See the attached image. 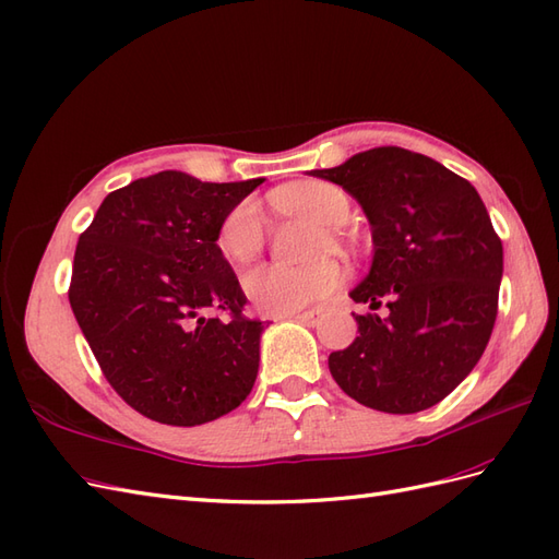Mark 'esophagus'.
Wrapping results in <instances>:
<instances>
[{
	"label": "esophagus",
	"mask_w": 559,
	"mask_h": 559,
	"mask_svg": "<svg viewBox=\"0 0 559 559\" xmlns=\"http://www.w3.org/2000/svg\"><path fill=\"white\" fill-rule=\"evenodd\" d=\"M294 320H296V322H304V324H308V326H314L317 322L322 320V310H306V312H298V314H294Z\"/></svg>",
	"instance_id": "obj_1"
}]
</instances>
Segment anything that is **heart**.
<instances>
[{
    "label": "heart",
    "instance_id": "b5f03b06",
    "mask_svg": "<svg viewBox=\"0 0 559 559\" xmlns=\"http://www.w3.org/2000/svg\"><path fill=\"white\" fill-rule=\"evenodd\" d=\"M273 200L286 214L308 216L320 225H341L350 211L345 192L331 183H322V180L294 183L280 190ZM324 237L329 247H338V237L334 233H326ZM216 245L225 259L235 263L255 259L265 245V218L261 206L253 200L235 204L218 225ZM320 249H324V242ZM341 280L343 273L338 263L322 259L298 267L277 263L253 267L242 277V286L255 310L263 314L286 317L334 294Z\"/></svg>",
    "mask_w": 559,
    "mask_h": 559
}]
</instances>
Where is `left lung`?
I'll return each mask as SVG.
<instances>
[{
	"mask_svg": "<svg viewBox=\"0 0 559 559\" xmlns=\"http://www.w3.org/2000/svg\"><path fill=\"white\" fill-rule=\"evenodd\" d=\"M331 180L365 209L369 275L355 304L357 338L329 355L345 395L385 414H416L442 402L485 353L499 310L503 245L477 190L426 155L385 145L365 150Z\"/></svg>",
	"mask_w": 559,
	"mask_h": 559,
	"instance_id": "left-lung-1",
	"label": "left lung"
}]
</instances>
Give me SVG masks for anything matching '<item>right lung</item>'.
<instances>
[{
    "label": "right lung",
    "mask_w": 559,
    "mask_h": 559,
    "mask_svg": "<svg viewBox=\"0 0 559 559\" xmlns=\"http://www.w3.org/2000/svg\"><path fill=\"white\" fill-rule=\"evenodd\" d=\"M261 183L159 171L110 192L80 235L72 312L117 395L157 424H209L253 388L263 322L216 233Z\"/></svg>",
    "instance_id": "obj_1"
}]
</instances>
